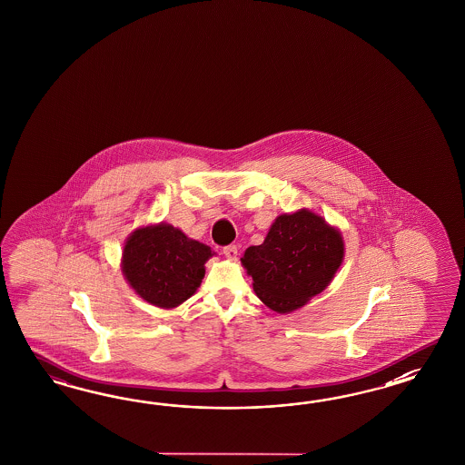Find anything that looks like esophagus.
Instances as JSON below:
<instances>
[{"instance_id": "34e87169", "label": "esophagus", "mask_w": 465, "mask_h": 465, "mask_svg": "<svg viewBox=\"0 0 465 465\" xmlns=\"http://www.w3.org/2000/svg\"><path fill=\"white\" fill-rule=\"evenodd\" d=\"M223 253H225L226 259H230V261H237L239 249H237V245H226V247H223Z\"/></svg>"}]
</instances>
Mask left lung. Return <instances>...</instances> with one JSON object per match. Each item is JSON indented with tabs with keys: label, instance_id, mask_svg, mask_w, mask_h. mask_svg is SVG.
Instances as JSON below:
<instances>
[{
	"label": "left lung",
	"instance_id": "obj_1",
	"mask_svg": "<svg viewBox=\"0 0 465 465\" xmlns=\"http://www.w3.org/2000/svg\"><path fill=\"white\" fill-rule=\"evenodd\" d=\"M344 240L321 214L302 208L280 214L261 245L249 247L242 266L259 300L278 313L302 309L334 280Z\"/></svg>",
	"mask_w": 465,
	"mask_h": 465
}]
</instances>
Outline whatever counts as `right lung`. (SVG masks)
<instances>
[{"instance_id": "obj_1", "label": "right lung", "mask_w": 465, "mask_h": 465, "mask_svg": "<svg viewBox=\"0 0 465 465\" xmlns=\"http://www.w3.org/2000/svg\"><path fill=\"white\" fill-rule=\"evenodd\" d=\"M214 252L170 223L136 228L123 247L121 269L127 284L144 302L175 309L196 293L204 264Z\"/></svg>"}]
</instances>
